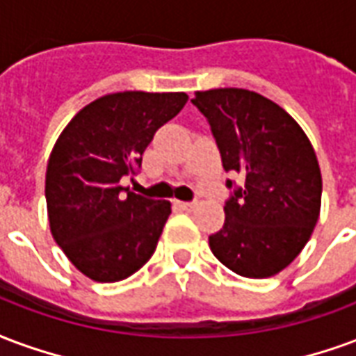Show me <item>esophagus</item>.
Masks as SVG:
<instances>
[{
  "mask_svg": "<svg viewBox=\"0 0 356 356\" xmlns=\"http://www.w3.org/2000/svg\"><path fill=\"white\" fill-rule=\"evenodd\" d=\"M176 204L180 207L181 210H191L195 209V201H176Z\"/></svg>",
  "mask_w": 356,
  "mask_h": 356,
  "instance_id": "esophagus-1",
  "label": "esophagus"
}]
</instances>
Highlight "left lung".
Segmentation results:
<instances>
[{
  "label": "left lung",
  "mask_w": 356,
  "mask_h": 356,
  "mask_svg": "<svg viewBox=\"0 0 356 356\" xmlns=\"http://www.w3.org/2000/svg\"><path fill=\"white\" fill-rule=\"evenodd\" d=\"M210 124L225 172V222L209 237L212 254L243 277L279 273L302 252L321 212L323 178L300 124L266 96L212 89L191 100Z\"/></svg>",
  "instance_id": "obj_1"
}]
</instances>
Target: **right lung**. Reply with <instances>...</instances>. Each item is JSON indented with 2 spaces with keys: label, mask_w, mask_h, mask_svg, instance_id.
Listing matches in <instances>:
<instances>
[{
  "label": "right lung",
  "mask_w": 356,
  "mask_h": 356,
  "mask_svg": "<svg viewBox=\"0 0 356 356\" xmlns=\"http://www.w3.org/2000/svg\"><path fill=\"white\" fill-rule=\"evenodd\" d=\"M186 102V92L106 95L85 106L56 140L45 178L51 233L92 281H123L155 252L170 203L119 181L138 172L155 132Z\"/></svg>",
  "instance_id": "add662e5"
}]
</instances>
